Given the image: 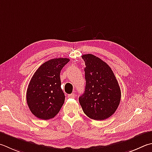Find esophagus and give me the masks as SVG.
I'll use <instances>...</instances> for the list:
<instances>
[{
  "instance_id": "esophagus-1",
  "label": "esophagus",
  "mask_w": 152,
  "mask_h": 152,
  "mask_svg": "<svg viewBox=\"0 0 152 152\" xmlns=\"http://www.w3.org/2000/svg\"><path fill=\"white\" fill-rule=\"evenodd\" d=\"M68 96V98H75V94H74V93H72V94H69Z\"/></svg>"
}]
</instances>
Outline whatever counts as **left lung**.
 <instances>
[{
    "label": "left lung",
    "instance_id": "1",
    "mask_svg": "<svg viewBox=\"0 0 152 152\" xmlns=\"http://www.w3.org/2000/svg\"><path fill=\"white\" fill-rule=\"evenodd\" d=\"M82 58L86 65V87L79 102L84 114L91 119H107L120 104V86L111 68L100 58L91 54L82 55Z\"/></svg>",
    "mask_w": 152,
    "mask_h": 152
}]
</instances>
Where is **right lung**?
Returning <instances> with one entry per match:
<instances>
[{
    "mask_svg": "<svg viewBox=\"0 0 152 152\" xmlns=\"http://www.w3.org/2000/svg\"><path fill=\"white\" fill-rule=\"evenodd\" d=\"M69 61L67 58L50 60L38 68L30 80L26 102L30 111L39 119L53 118L64 104L60 74Z\"/></svg>",
    "mask_w": 152,
    "mask_h": 152,
    "instance_id": "obj_1",
    "label": "right lung"
}]
</instances>
